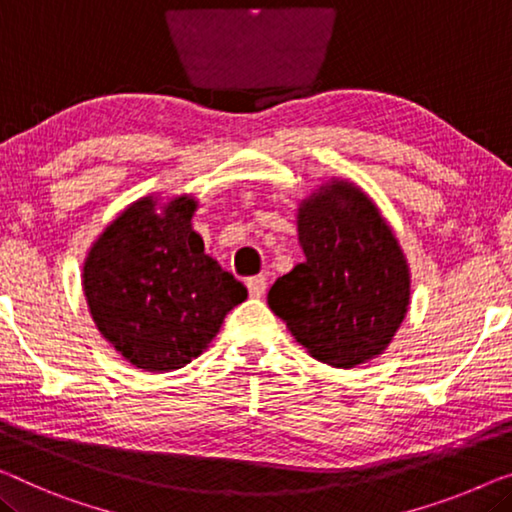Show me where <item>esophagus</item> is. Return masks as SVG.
Returning a JSON list of instances; mask_svg holds the SVG:
<instances>
[{"label": "esophagus", "instance_id": "obj_1", "mask_svg": "<svg viewBox=\"0 0 512 512\" xmlns=\"http://www.w3.org/2000/svg\"><path fill=\"white\" fill-rule=\"evenodd\" d=\"M246 287H248V294L255 296V299H259V296L264 294L266 289V278L264 276H253L246 280Z\"/></svg>", "mask_w": 512, "mask_h": 512}]
</instances>
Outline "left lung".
<instances>
[{"label": "left lung", "instance_id": "left-lung-1", "mask_svg": "<svg viewBox=\"0 0 512 512\" xmlns=\"http://www.w3.org/2000/svg\"><path fill=\"white\" fill-rule=\"evenodd\" d=\"M305 259L273 282L269 308L333 368L381 354L409 305V269L391 227L352 183L333 181L299 209Z\"/></svg>", "mask_w": 512, "mask_h": 512}]
</instances>
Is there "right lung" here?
Listing matches in <instances>:
<instances>
[{
	"label": "right lung",
	"mask_w": 512,
	"mask_h": 512,
	"mask_svg": "<svg viewBox=\"0 0 512 512\" xmlns=\"http://www.w3.org/2000/svg\"><path fill=\"white\" fill-rule=\"evenodd\" d=\"M195 202L179 197L156 213L135 202L105 230L85 262L91 317L135 368L179 370L207 349L248 289L204 255L193 232Z\"/></svg>",
	"instance_id": "1"
}]
</instances>
